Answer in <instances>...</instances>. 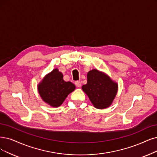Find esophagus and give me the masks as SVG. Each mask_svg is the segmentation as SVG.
<instances>
[{
  "instance_id": "obj_1",
  "label": "esophagus",
  "mask_w": 157,
  "mask_h": 157,
  "mask_svg": "<svg viewBox=\"0 0 157 157\" xmlns=\"http://www.w3.org/2000/svg\"><path fill=\"white\" fill-rule=\"evenodd\" d=\"M75 84L77 87H80L81 86V84L80 81H75Z\"/></svg>"
}]
</instances>
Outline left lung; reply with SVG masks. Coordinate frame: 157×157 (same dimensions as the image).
<instances>
[{
	"label": "left lung",
	"mask_w": 157,
	"mask_h": 157,
	"mask_svg": "<svg viewBox=\"0 0 157 157\" xmlns=\"http://www.w3.org/2000/svg\"><path fill=\"white\" fill-rule=\"evenodd\" d=\"M87 84L82 89L97 109H105L111 105L117 93L118 84L105 73L97 70L87 73Z\"/></svg>",
	"instance_id": "1"
}]
</instances>
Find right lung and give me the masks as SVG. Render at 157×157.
Listing matches in <instances>:
<instances>
[{"label": "right lung", "mask_w": 157, "mask_h": 157, "mask_svg": "<svg viewBox=\"0 0 157 157\" xmlns=\"http://www.w3.org/2000/svg\"><path fill=\"white\" fill-rule=\"evenodd\" d=\"M75 90V86L71 82H65L63 75L57 68L47 74L38 85L43 101L55 108L60 106Z\"/></svg>", "instance_id": "obj_1"}]
</instances>
